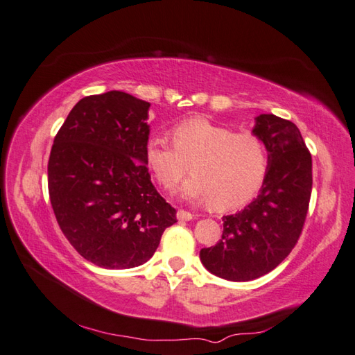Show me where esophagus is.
Instances as JSON below:
<instances>
[{
  "label": "esophagus",
  "instance_id": "obj_1",
  "mask_svg": "<svg viewBox=\"0 0 355 355\" xmlns=\"http://www.w3.org/2000/svg\"><path fill=\"white\" fill-rule=\"evenodd\" d=\"M177 218H178L180 221H191V220H193L195 215L191 214V212H187V210L180 209L178 212H177Z\"/></svg>",
  "mask_w": 355,
  "mask_h": 355
}]
</instances>
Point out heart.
<instances>
[{
    "label": "heart",
    "instance_id": "obj_1",
    "mask_svg": "<svg viewBox=\"0 0 355 355\" xmlns=\"http://www.w3.org/2000/svg\"><path fill=\"white\" fill-rule=\"evenodd\" d=\"M171 140L154 135L146 143V163L157 182L173 191L183 186L186 198L207 201L215 209L244 206L259 192L270 168V153L258 134L192 117L171 130Z\"/></svg>",
    "mask_w": 355,
    "mask_h": 355
}]
</instances>
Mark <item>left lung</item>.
<instances>
[{
	"mask_svg": "<svg viewBox=\"0 0 355 355\" xmlns=\"http://www.w3.org/2000/svg\"><path fill=\"white\" fill-rule=\"evenodd\" d=\"M253 132L270 153L266 182L250 205L223 218L221 239L200 252L210 273L236 282L267 275L290 254L302 233L313 187L311 154L296 125L261 114Z\"/></svg>",
	"mask_w": 355,
	"mask_h": 355,
	"instance_id": "1",
	"label": "left lung"
}]
</instances>
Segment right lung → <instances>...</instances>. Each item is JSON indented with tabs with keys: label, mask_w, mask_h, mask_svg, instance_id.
<instances>
[{
	"label": "right lung",
	"mask_w": 355,
	"mask_h": 355,
	"mask_svg": "<svg viewBox=\"0 0 355 355\" xmlns=\"http://www.w3.org/2000/svg\"><path fill=\"white\" fill-rule=\"evenodd\" d=\"M149 102L123 92L80 99L53 141L49 195L65 238L110 270L145 263L177 210L157 192L145 148Z\"/></svg>",
	"instance_id": "obj_1"
}]
</instances>
